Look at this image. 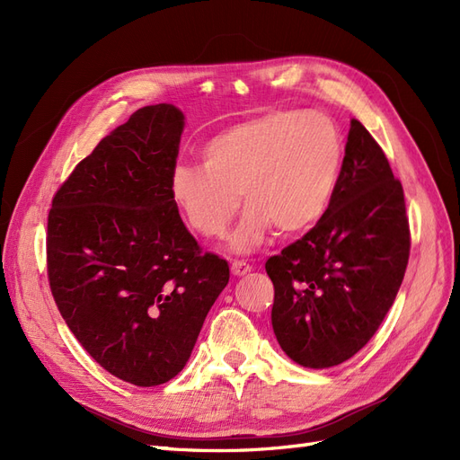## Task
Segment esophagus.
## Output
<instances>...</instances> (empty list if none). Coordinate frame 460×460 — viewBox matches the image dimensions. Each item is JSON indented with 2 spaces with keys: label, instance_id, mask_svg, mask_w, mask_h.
Returning a JSON list of instances; mask_svg holds the SVG:
<instances>
[{
  "label": "esophagus",
  "instance_id": "obj_1",
  "mask_svg": "<svg viewBox=\"0 0 460 460\" xmlns=\"http://www.w3.org/2000/svg\"><path fill=\"white\" fill-rule=\"evenodd\" d=\"M247 272H252V267L243 261H234L232 262V274L234 276H245Z\"/></svg>",
  "mask_w": 460,
  "mask_h": 460
}]
</instances>
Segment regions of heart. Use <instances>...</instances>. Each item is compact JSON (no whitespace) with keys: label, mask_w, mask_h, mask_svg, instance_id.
Here are the masks:
<instances>
[{"label":"heart","mask_w":460,"mask_h":460,"mask_svg":"<svg viewBox=\"0 0 460 460\" xmlns=\"http://www.w3.org/2000/svg\"><path fill=\"white\" fill-rule=\"evenodd\" d=\"M345 155L341 130L316 111L278 109L234 124L201 147V164L180 163L169 193L186 225L220 238L242 201L247 205L228 249L245 255L282 235L309 230L338 188Z\"/></svg>","instance_id":"b5f03b06"}]
</instances>
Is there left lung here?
Segmentation results:
<instances>
[{
  "label": "left lung",
  "mask_w": 460,
  "mask_h": 460,
  "mask_svg": "<svg viewBox=\"0 0 460 460\" xmlns=\"http://www.w3.org/2000/svg\"><path fill=\"white\" fill-rule=\"evenodd\" d=\"M409 249L401 182L370 132L351 119L326 213L267 261L282 351L301 367L330 368L363 349L395 301Z\"/></svg>",
  "instance_id": "8db88e82"
}]
</instances>
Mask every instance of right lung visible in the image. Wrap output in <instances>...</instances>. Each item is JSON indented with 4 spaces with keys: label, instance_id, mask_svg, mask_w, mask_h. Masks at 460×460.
<instances>
[{
    "label": "right lung",
    "instance_id": "right-lung-1",
    "mask_svg": "<svg viewBox=\"0 0 460 460\" xmlns=\"http://www.w3.org/2000/svg\"><path fill=\"white\" fill-rule=\"evenodd\" d=\"M184 124L171 103L137 109L78 163L48 218V276L66 326L95 363L140 387L186 367L230 278L171 199Z\"/></svg>",
    "mask_w": 460,
    "mask_h": 460
}]
</instances>
